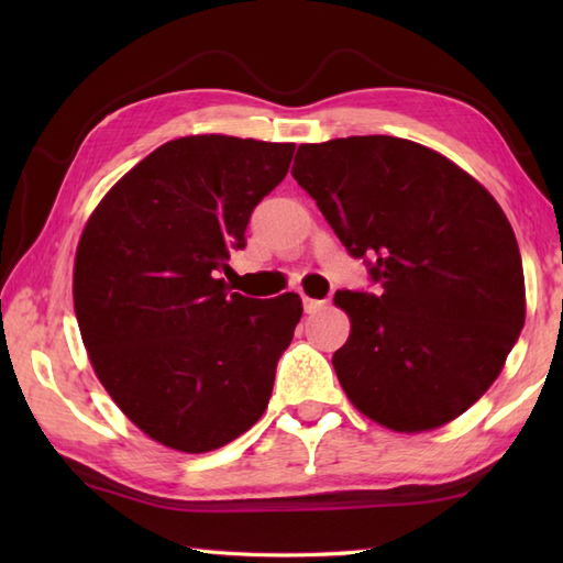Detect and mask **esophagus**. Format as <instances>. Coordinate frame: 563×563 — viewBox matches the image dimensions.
<instances>
[{"label": "esophagus", "instance_id": "obj_1", "mask_svg": "<svg viewBox=\"0 0 563 563\" xmlns=\"http://www.w3.org/2000/svg\"><path fill=\"white\" fill-rule=\"evenodd\" d=\"M321 305H324V302H321V300H312V297H302V309H305V312L307 314H312V312H317V309L321 307Z\"/></svg>", "mask_w": 563, "mask_h": 563}]
</instances>
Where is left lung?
Wrapping results in <instances>:
<instances>
[{
    "label": "left lung",
    "mask_w": 563,
    "mask_h": 563,
    "mask_svg": "<svg viewBox=\"0 0 563 563\" xmlns=\"http://www.w3.org/2000/svg\"><path fill=\"white\" fill-rule=\"evenodd\" d=\"M292 176L377 285L333 297L351 317L333 367L355 409L399 433L464 413L525 324L520 249L494 196L389 135L300 145Z\"/></svg>",
    "instance_id": "1"
}]
</instances>
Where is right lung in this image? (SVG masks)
<instances>
[{"label": "right lung", "mask_w": 563, "mask_h": 563, "mask_svg": "<svg viewBox=\"0 0 563 563\" xmlns=\"http://www.w3.org/2000/svg\"><path fill=\"white\" fill-rule=\"evenodd\" d=\"M290 142L190 135L130 169L93 210L75 258V312L89 361L142 433L210 452L263 416L300 295L227 288L251 212L278 186Z\"/></svg>", "instance_id": "obj_1"}]
</instances>
